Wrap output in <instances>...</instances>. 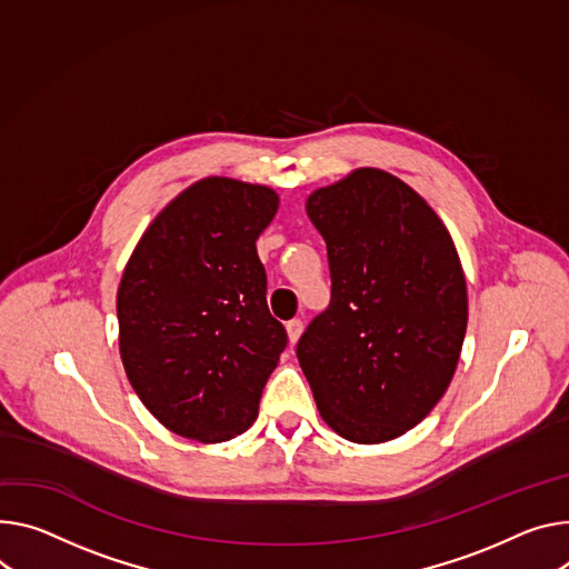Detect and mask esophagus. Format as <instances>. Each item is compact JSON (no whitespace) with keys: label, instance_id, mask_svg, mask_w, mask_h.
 Returning a JSON list of instances; mask_svg holds the SVG:
<instances>
[{"label":"esophagus","instance_id":"obj_1","mask_svg":"<svg viewBox=\"0 0 569 569\" xmlns=\"http://www.w3.org/2000/svg\"><path fill=\"white\" fill-rule=\"evenodd\" d=\"M286 329H288V338H290V345H295V342L299 340L301 331H303V322H301L299 318H292V320L286 325Z\"/></svg>","mask_w":569,"mask_h":569}]
</instances>
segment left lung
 I'll use <instances>...</instances> for the list:
<instances>
[{
	"mask_svg": "<svg viewBox=\"0 0 569 569\" xmlns=\"http://www.w3.org/2000/svg\"><path fill=\"white\" fill-rule=\"evenodd\" d=\"M306 213L327 242L331 301L301 333L299 366L336 433L392 440L456 372L468 288L453 240L416 190L375 168L316 190Z\"/></svg>",
	"mask_w": 569,
	"mask_h": 569,
	"instance_id": "obj_1",
	"label": "left lung"
}]
</instances>
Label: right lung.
Here are the masks:
<instances>
[{"label": "right lung", "instance_id": "1", "mask_svg": "<svg viewBox=\"0 0 569 569\" xmlns=\"http://www.w3.org/2000/svg\"><path fill=\"white\" fill-rule=\"evenodd\" d=\"M277 209L266 186L203 179L166 206L124 268L122 363L147 410L177 436L222 442L258 416L288 345L256 253Z\"/></svg>", "mask_w": 569, "mask_h": 569}]
</instances>
